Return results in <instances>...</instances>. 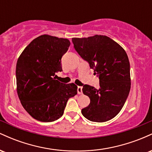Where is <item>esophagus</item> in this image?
<instances>
[{
    "label": "esophagus",
    "mask_w": 152,
    "mask_h": 152,
    "mask_svg": "<svg viewBox=\"0 0 152 152\" xmlns=\"http://www.w3.org/2000/svg\"><path fill=\"white\" fill-rule=\"evenodd\" d=\"M77 91L78 94H82V86H78Z\"/></svg>",
    "instance_id": "1"
}]
</instances>
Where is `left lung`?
<instances>
[{
  "label": "left lung",
  "instance_id": "1",
  "mask_svg": "<svg viewBox=\"0 0 152 152\" xmlns=\"http://www.w3.org/2000/svg\"><path fill=\"white\" fill-rule=\"evenodd\" d=\"M74 48L88 62L94 75L99 78L96 89L83 86V93L90 99V104L81 110L89 121L105 122L120 112L131 88L130 64L122 47L106 36L95 35L88 38H73Z\"/></svg>",
  "mask_w": 152,
  "mask_h": 152
}]
</instances>
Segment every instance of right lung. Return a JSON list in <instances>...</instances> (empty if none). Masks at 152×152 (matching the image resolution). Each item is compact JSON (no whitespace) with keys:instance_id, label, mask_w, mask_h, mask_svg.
<instances>
[{"instance_id":"obj_1","label":"right lung","mask_w":152,"mask_h":152,"mask_svg":"<svg viewBox=\"0 0 152 152\" xmlns=\"http://www.w3.org/2000/svg\"><path fill=\"white\" fill-rule=\"evenodd\" d=\"M70 44L67 38L42 35L33 40L18 59L17 94L23 107L38 121L58 119L68 100L77 94L74 83L65 84L53 77L62 71L61 58Z\"/></svg>"}]
</instances>
